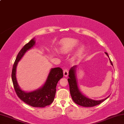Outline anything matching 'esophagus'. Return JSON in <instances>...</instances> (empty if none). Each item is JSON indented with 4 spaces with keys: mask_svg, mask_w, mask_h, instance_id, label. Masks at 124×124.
I'll return each instance as SVG.
<instances>
[{
    "mask_svg": "<svg viewBox=\"0 0 124 124\" xmlns=\"http://www.w3.org/2000/svg\"><path fill=\"white\" fill-rule=\"evenodd\" d=\"M63 75L64 77H67L68 75V70L67 69L63 70Z\"/></svg>",
    "mask_w": 124,
    "mask_h": 124,
    "instance_id": "34e87169",
    "label": "esophagus"
}]
</instances>
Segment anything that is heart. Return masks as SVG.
<instances>
[{
  "mask_svg": "<svg viewBox=\"0 0 124 124\" xmlns=\"http://www.w3.org/2000/svg\"><path fill=\"white\" fill-rule=\"evenodd\" d=\"M79 41L73 38H64L61 40L59 43V46L57 48L58 52L62 54H68L72 52L77 45L79 44ZM85 45L80 44L75 49L74 54V58H77L80 57L85 50Z\"/></svg>",
  "mask_w": 124,
  "mask_h": 124,
  "instance_id": "1",
  "label": "heart"
}]
</instances>
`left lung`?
<instances>
[{
  "label": "left lung",
  "mask_w": 124,
  "mask_h": 124,
  "mask_svg": "<svg viewBox=\"0 0 124 124\" xmlns=\"http://www.w3.org/2000/svg\"><path fill=\"white\" fill-rule=\"evenodd\" d=\"M105 54L109 57L110 63L113 66V63L112 61H111V60H110L108 54L107 52H105ZM76 68L77 66H74L70 69V71H69L68 75L70 78L68 79L69 85H70V95L72 96L73 101L75 103L80 105L81 106L85 107H94L95 106H97L98 104H100L102 102H103L104 101L107 99L109 96L103 100L97 101L90 99V98H87L84 95H83L81 93V91H80L78 87V85L76 78V73H76Z\"/></svg>",
  "instance_id": "left-lung-1"
}]
</instances>
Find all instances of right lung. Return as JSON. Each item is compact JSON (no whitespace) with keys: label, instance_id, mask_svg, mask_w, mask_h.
Masks as SVG:
<instances>
[{"label":"right lung","instance_id":"add662e5","mask_svg":"<svg viewBox=\"0 0 124 124\" xmlns=\"http://www.w3.org/2000/svg\"><path fill=\"white\" fill-rule=\"evenodd\" d=\"M35 44V39L33 38L18 52L12 67V81L17 95L22 101L34 107H45L51 104L54 101L57 83L63 76V70L61 68L56 67L51 69L46 80L43 86L39 89L31 92H25L21 89L16 80V67L18 62L25 53L32 48Z\"/></svg>","mask_w":124,"mask_h":124}]
</instances>
